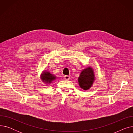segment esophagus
Returning a JSON list of instances; mask_svg holds the SVG:
<instances>
[{"label":"esophagus","mask_w":133,"mask_h":133,"mask_svg":"<svg viewBox=\"0 0 133 133\" xmlns=\"http://www.w3.org/2000/svg\"><path fill=\"white\" fill-rule=\"evenodd\" d=\"M64 79L65 80H69V79H70V76H69V75H65L64 76Z\"/></svg>","instance_id":"obj_1"}]
</instances>
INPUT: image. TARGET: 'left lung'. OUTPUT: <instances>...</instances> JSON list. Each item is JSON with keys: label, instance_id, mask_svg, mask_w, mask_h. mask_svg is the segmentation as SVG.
Returning a JSON list of instances; mask_svg holds the SVG:
<instances>
[{"label": "left lung", "instance_id": "obj_1", "mask_svg": "<svg viewBox=\"0 0 133 133\" xmlns=\"http://www.w3.org/2000/svg\"><path fill=\"white\" fill-rule=\"evenodd\" d=\"M79 85L82 89L87 90L92 87L95 80V76L93 68L88 66L81 72L78 79Z\"/></svg>", "mask_w": 133, "mask_h": 133}]
</instances>
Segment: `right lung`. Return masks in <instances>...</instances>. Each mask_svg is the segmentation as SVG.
<instances>
[{"label": "right lung", "instance_id": "obj_1", "mask_svg": "<svg viewBox=\"0 0 133 133\" xmlns=\"http://www.w3.org/2000/svg\"><path fill=\"white\" fill-rule=\"evenodd\" d=\"M40 78L46 85H49L56 79L57 76L50 73V72L44 70L40 75Z\"/></svg>", "mask_w": 133, "mask_h": 133}]
</instances>
